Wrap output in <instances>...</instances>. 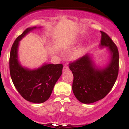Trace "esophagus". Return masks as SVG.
Masks as SVG:
<instances>
[{
  "label": "esophagus",
  "mask_w": 129,
  "mask_h": 129,
  "mask_svg": "<svg viewBox=\"0 0 129 129\" xmlns=\"http://www.w3.org/2000/svg\"><path fill=\"white\" fill-rule=\"evenodd\" d=\"M69 70V66H67V65H64L63 67V72H67V71Z\"/></svg>",
  "instance_id": "esophagus-1"
}]
</instances>
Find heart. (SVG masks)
<instances>
[{"instance_id":"1","label":"heart","mask_w":129,"mask_h":129,"mask_svg":"<svg viewBox=\"0 0 129 129\" xmlns=\"http://www.w3.org/2000/svg\"><path fill=\"white\" fill-rule=\"evenodd\" d=\"M82 53H83V50L82 48H79V49L76 50L74 51L71 54V57L73 59H76L79 58V57L82 55Z\"/></svg>"}]
</instances>
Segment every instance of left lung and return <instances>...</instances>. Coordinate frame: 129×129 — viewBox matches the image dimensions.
<instances>
[{"label":"left lung","instance_id":"obj_1","mask_svg":"<svg viewBox=\"0 0 129 129\" xmlns=\"http://www.w3.org/2000/svg\"><path fill=\"white\" fill-rule=\"evenodd\" d=\"M101 33V46L108 47L112 53L111 62L106 69H95L87 54L69 63L73 75V92L82 103L91 104L104 98L112 90L118 75V48L107 34Z\"/></svg>","mask_w":129,"mask_h":129}]
</instances>
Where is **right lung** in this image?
I'll list each match as a JSON object with an SVG mask.
<instances>
[{"mask_svg": "<svg viewBox=\"0 0 129 129\" xmlns=\"http://www.w3.org/2000/svg\"><path fill=\"white\" fill-rule=\"evenodd\" d=\"M36 27L26 28L16 38L10 55V72L14 87L25 100L33 103H42L48 100L56 82L62 73L63 66L45 64L39 69L29 70L19 64L17 59L19 42Z\"/></svg>", "mask_w": 129, "mask_h": 129, "instance_id": "add662e5", "label": "right lung"}]
</instances>
